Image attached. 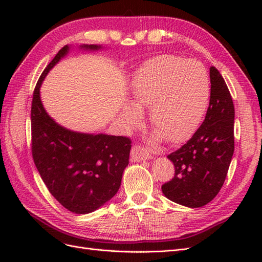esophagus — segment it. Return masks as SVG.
Returning a JSON list of instances; mask_svg holds the SVG:
<instances>
[{"label": "esophagus", "mask_w": 262, "mask_h": 262, "mask_svg": "<svg viewBox=\"0 0 262 262\" xmlns=\"http://www.w3.org/2000/svg\"><path fill=\"white\" fill-rule=\"evenodd\" d=\"M149 157V152L147 150V148H145L143 145L141 144H136L132 146L131 149V160L132 161H144L147 160Z\"/></svg>", "instance_id": "1"}]
</instances>
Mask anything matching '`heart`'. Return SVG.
<instances>
[{
    "label": "heart",
    "instance_id": "obj_1",
    "mask_svg": "<svg viewBox=\"0 0 262 262\" xmlns=\"http://www.w3.org/2000/svg\"><path fill=\"white\" fill-rule=\"evenodd\" d=\"M209 98L204 68L195 61L175 55H160L141 69L133 82L131 102L137 110L149 108V122L170 143L187 139L201 120ZM121 118L134 128L140 116L125 108Z\"/></svg>",
    "mask_w": 262,
    "mask_h": 262
}]
</instances>
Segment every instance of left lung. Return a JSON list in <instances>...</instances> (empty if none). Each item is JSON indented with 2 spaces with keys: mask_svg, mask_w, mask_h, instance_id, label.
Segmentation results:
<instances>
[{
  "mask_svg": "<svg viewBox=\"0 0 262 262\" xmlns=\"http://www.w3.org/2000/svg\"><path fill=\"white\" fill-rule=\"evenodd\" d=\"M211 94L199 129L167 157L175 166L172 179L162 186L169 200L200 208L220 192L234 153L235 109L231 93L215 67L210 68Z\"/></svg>",
  "mask_w": 262,
  "mask_h": 262,
  "instance_id": "left-lung-1",
  "label": "left lung"
}]
</instances>
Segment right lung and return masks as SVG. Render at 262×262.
<instances>
[{
  "mask_svg": "<svg viewBox=\"0 0 262 262\" xmlns=\"http://www.w3.org/2000/svg\"><path fill=\"white\" fill-rule=\"evenodd\" d=\"M98 49V46H84ZM69 50L66 46L43 70L31 101V154L54 199L69 211L86 214L117 193L129 164L128 137L84 134L62 128L46 113L39 89L49 70Z\"/></svg>",
  "mask_w": 262,
  "mask_h": 262,
  "instance_id": "obj_1",
  "label": "right lung"
}]
</instances>
